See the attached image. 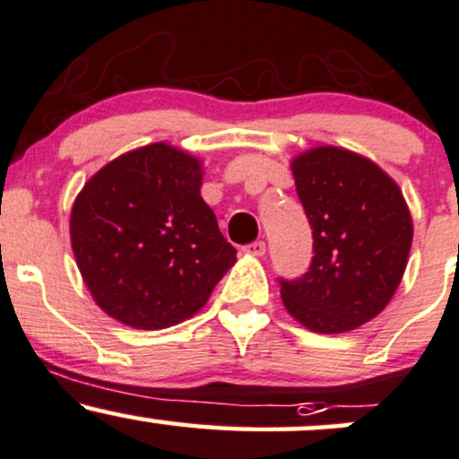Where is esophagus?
Segmentation results:
<instances>
[{"label": "esophagus", "mask_w": 459, "mask_h": 459, "mask_svg": "<svg viewBox=\"0 0 459 459\" xmlns=\"http://www.w3.org/2000/svg\"><path fill=\"white\" fill-rule=\"evenodd\" d=\"M244 250L252 256H263L265 255V241H252V244L246 246Z\"/></svg>", "instance_id": "34e87169"}]
</instances>
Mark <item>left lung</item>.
I'll use <instances>...</instances> for the list:
<instances>
[{
    "label": "left lung",
    "instance_id": "obj_1",
    "mask_svg": "<svg viewBox=\"0 0 459 459\" xmlns=\"http://www.w3.org/2000/svg\"><path fill=\"white\" fill-rule=\"evenodd\" d=\"M291 172L315 256L299 281H281L284 308L310 332L360 328L386 308L408 265L414 229L402 189L341 146L299 152Z\"/></svg>",
    "mask_w": 459,
    "mask_h": 459
}]
</instances>
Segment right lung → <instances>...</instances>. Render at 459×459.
<instances>
[{"label":"right lung","instance_id":"obj_1","mask_svg":"<svg viewBox=\"0 0 459 459\" xmlns=\"http://www.w3.org/2000/svg\"><path fill=\"white\" fill-rule=\"evenodd\" d=\"M203 161L155 142L105 163L71 209V247L97 307L161 330L207 304L237 261L203 196Z\"/></svg>","mask_w":459,"mask_h":459}]
</instances>
